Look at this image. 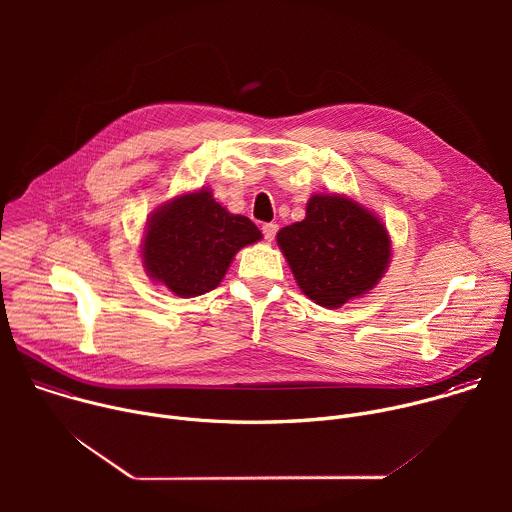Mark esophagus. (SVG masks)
Here are the masks:
<instances>
[{
    "mask_svg": "<svg viewBox=\"0 0 512 512\" xmlns=\"http://www.w3.org/2000/svg\"><path fill=\"white\" fill-rule=\"evenodd\" d=\"M261 231H263L265 241H273V239H275V235H277V225H273V223H265Z\"/></svg>",
    "mask_w": 512,
    "mask_h": 512,
    "instance_id": "34e87169",
    "label": "esophagus"
}]
</instances>
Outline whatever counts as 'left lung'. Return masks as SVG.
Returning <instances> with one entry per match:
<instances>
[{"label": "left lung", "mask_w": 512, "mask_h": 512, "mask_svg": "<svg viewBox=\"0 0 512 512\" xmlns=\"http://www.w3.org/2000/svg\"><path fill=\"white\" fill-rule=\"evenodd\" d=\"M300 289L324 308H340L377 285L391 259L379 218L340 194H314L302 223L277 233Z\"/></svg>", "instance_id": "1"}]
</instances>
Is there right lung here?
<instances>
[{"mask_svg":"<svg viewBox=\"0 0 512 512\" xmlns=\"http://www.w3.org/2000/svg\"><path fill=\"white\" fill-rule=\"evenodd\" d=\"M261 239L247 216L231 214L198 190L160 206L148 221L141 257L148 273L180 298L202 296L223 281L235 253Z\"/></svg>","mask_w":512,"mask_h":512,"instance_id":"add662e5","label":"right lung"}]
</instances>
